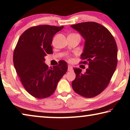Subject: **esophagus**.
Masks as SVG:
<instances>
[{"mask_svg":"<svg viewBox=\"0 0 130 130\" xmlns=\"http://www.w3.org/2000/svg\"><path fill=\"white\" fill-rule=\"evenodd\" d=\"M72 69H73V67H72V66L70 65H68V71H71Z\"/></svg>","mask_w":130,"mask_h":130,"instance_id":"34e87169","label":"esophagus"}]
</instances>
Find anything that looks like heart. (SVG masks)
<instances>
[{"label":"heart","mask_w":130,"mask_h":130,"mask_svg":"<svg viewBox=\"0 0 130 130\" xmlns=\"http://www.w3.org/2000/svg\"><path fill=\"white\" fill-rule=\"evenodd\" d=\"M69 59H70V58H69Z\"/></svg>","instance_id":"1"}]
</instances>
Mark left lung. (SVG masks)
I'll list each match as a JSON object with an SVG mask.
<instances>
[{"mask_svg": "<svg viewBox=\"0 0 130 130\" xmlns=\"http://www.w3.org/2000/svg\"><path fill=\"white\" fill-rule=\"evenodd\" d=\"M85 39L81 63L88 64L83 74L80 68H73L76 78L72 86L74 92L87 98L102 93L108 85L118 63V47L109 31L94 22L71 25Z\"/></svg>", "mask_w": 130, "mask_h": 130, "instance_id": "obj_1", "label": "left lung"}]
</instances>
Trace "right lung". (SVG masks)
Masks as SVG:
<instances>
[{"mask_svg": "<svg viewBox=\"0 0 130 130\" xmlns=\"http://www.w3.org/2000/svg\"><path fill=\"white\" fill-rule=\"evenodd\" d=\"M63 26H33L19 37L13 55V62L24 88L34 98L44 99L56 91L57 84L68 70L67 63L59 61L53 68L45 63V57L53 54V36Z\"/></svg>", "mask_w": 130, "mask_h": 130, "instance_id": "1", "label": "right lung"}]
</instances>
